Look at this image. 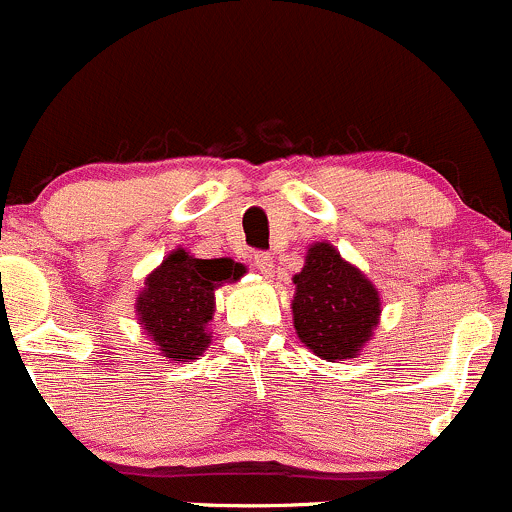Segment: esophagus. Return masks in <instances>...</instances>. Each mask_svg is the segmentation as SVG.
<instances>
[{
    "label": "esophagus",
    "mask_w": 512,
    "mask_h": 512,
    "mask_svg": "<svg viewBox=\"0 0 512 512\" xmlns=\"http://www.w3.org/2000/svg\"><path fill=\"white\" fill-rule=\"evenodd\" d=\"M251 266L256 268L258 273H261V276H266V278H271L273 276V258H271V254H254V261H251Z\"/></svg>",
    "instance_id": "obj_1"
}]
</instances>
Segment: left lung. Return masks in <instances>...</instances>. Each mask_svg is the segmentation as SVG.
<instances>
[{
    "mask_svg": "<svg viewBox=\"0 0 512 512\" xmlns=\"http://www.w3.org/2000/svg\"><path fill=\"white\" fill-rule=\"evenodd\" d=\"M298 339L324 361L356 359L381 322V293L329 241H315L293 276Z\"/></svg>",
    "mask_w": 512,
    "mask_h": 512,
    "instance_id": "8db88e82",
    "label": "left lung"
}]
</instances>
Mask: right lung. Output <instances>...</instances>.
<instances>
[{"instance_id":"right-lung-1","label":"right lung","mask_w":512,"mask_h":512,"mask_svg":"<svg viewBox=\"0 0 512 512\" xmlns=\"http://www.w3.org/2000/svg\"><path fill=\"white\" fill-rule=\"evenodd\" d=\"M246 273L232 258H197L178 246L153 268L136 298L141 332L170 364L192 361L212 344L214 290Z\"/></svg>"}]
</instances>
